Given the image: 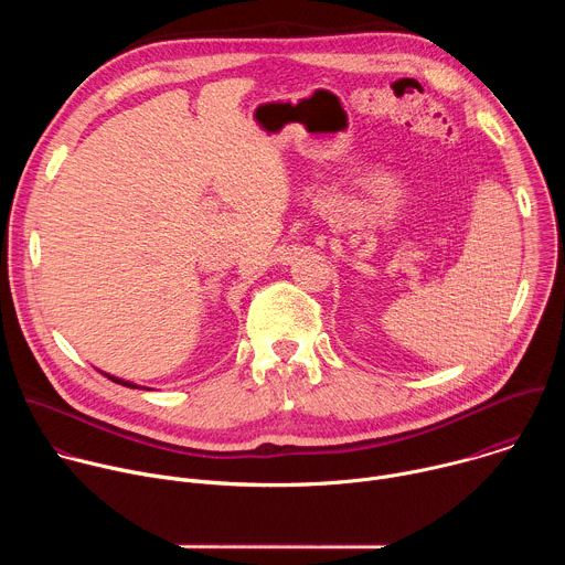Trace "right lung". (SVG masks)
Listing matches in <instances>:
<instances>
[{
  "label": "right lung",
  "instance_id": "right-lung-1",
  "mask_svg": "<svg viewBox=\"0 0 565 565\" xmlns=\"http://www.w3.org/2000/svg\"><path fill=\"white\" fill-rule=\"evenodd\" d=\"M103 375H107L111 382H116V384H122V386H129V388H138V384H134V382H129V380H122V377H116V375H109V373H103Z\"/></svg>",
  "mask_w": 565,
  "mask_h": 565
}]
</instances>
